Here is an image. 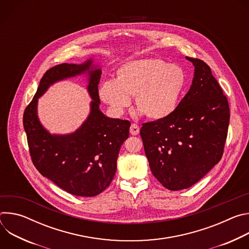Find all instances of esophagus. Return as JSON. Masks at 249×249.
<instances>
[{"label": "esophagus", "mask_w": 249, "mask_h": 249, "mask_svg": "<svg viewBox=\"0 0 249 249\" xmlns=\"http://www.w3.org/2000/svg\"><path fill=\"white\" fill-rule=\"evenodd\" d=\"M139 132H140L139 126H138L137 124L133 123V124L130 126V134L133 135V136H136V135L139 134Z\"/></svg>", "instance_id": "obj_1"}]
</instances>
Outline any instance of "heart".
<instances>
[{
  "mask_svg": "<svg viewBox=\"0 0 249 249\" xmlns=\"http://www.w3.org/2000/svg\"><path fill=\"white\" fill-rule=\"evenodd\" d=\"M185 85V72L178 65L144 58L120 66L114 82L100 86L99 96L116 115H121L131 104L130 97H135L138 110L150 119L160 120L176 109Z\"/></svg>",
  "mask_w": 249,
  "mask_h": 249,
  "instance_id": "1",
  "label": "heart"
}]
</instances>
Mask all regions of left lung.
<instances>
[{"label":"left lung","mask_w":249,"mask_h":249,"mask_svg":"<svg viewBox=\"0 0 249 249\" xmlns=\"http://www.w3.org/2000/svg\"><path fill=\"white\" fill-rule=\"evenodd\" d=\"M186 59L195 68L190 89L169 116L140 131L152 173L171 191L191 187L221 160L230 123L228 98L210 67Z\"/></svg>","instance_id":"obj_1"}]
</instances>
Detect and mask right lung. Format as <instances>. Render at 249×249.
Listing matches in <instances>:
<instances>
[{"label":"right lung","instance_id":"1","mask_svg":"<svg viewBox=\"0 0 249 249\" xmlns=\"http://www.w3.org/2000/svg\"><path fill=\"white\" fill-rule=\"evenodd\" d=\"M85 72L89 74L88 90L93 98L89 117L72 134L51 135L38 120V98L52 83ZM100 75L101 70L93 68L91 60L81 65L64 63L49 69L23 113L34 166L61 189L76 196L93 197L110 185L120 148L129 137L131 123L128 120L109 118L99 110Z\"/></svg>","mask_w":249,"mask_h":249}]
</instances>
